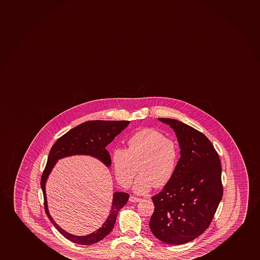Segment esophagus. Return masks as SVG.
Returning <instances> with one entry per match:
<instances>
[{
    "label": "esophagus",
    "mask_w": 260,
    "mask_h": 260,
    "mask_svg": "<svg viewBox=\"0 0 260 260\" xmlns=\"http://www.w3.org/2000/svg\"><path fill=\"white\" fill-rule=\"evenodd\" d=\"M129 200H130V202H132V203H137V202H140L141 200L139 199V198L135 197V196H131V197L129 198Z\"/></svg>",
    "instance_id": "34e87169"
}]
</instances>
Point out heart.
Wrapping results in <instances>:
<instances>
[{
  "label": "heart",
  "mask_w": 260,
  "mask_h": 260,
  "mask_svg": "<svg viewBox=\"0 0 260 260\" xmlns=\"http://www.w3.org/2000/svg\"><path fill=\"white\" fill-rule=\"evenodd\" d=\"M128 148L115 147L111 153V163L117 181L128 186L139 163L140 175L134 191L145 194L155 185L163 187L170 181L179 162V146L157 129H141L127 140Z\"/></svg>",
  "instance_id": "heart-1"
}]
</instances>
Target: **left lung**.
Here are the masks:
<instances>
[{
    "label": "left lung",
    "mask_w": 260,
    "mask_h": 260,
    "mask_svg": "<svg viewBox=\"0 0 260 260\" xmlns=\"http://www.w3.org/2000/svg\"><path fill=\"white\" fill-rule=\"evenodd\" d=\"M173 129L180 148L176 171L159 193L152 198V234L169 245H182L209 226L223 196L220 160L212 142L177 119L158 118Z\"/></svg>",
    "instance_id": "8db88e82"
}]
</instances>
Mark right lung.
Returning a JSON list of instances; mask_svg holds the SVG:
<instances>
[{
  "label": "right lung",
  "mask_w": 260,
  "mask_h": 260,
  "mask_svg": "<svg viewBox=\"0 0 260 260\" xmlns=\"http://www.w3.org/2000/svg\"><path fill=\"white\" fill-rule=\"evenodd\" d=\"M127 120H91L77 125L62 135L52 146L45 170L42 173L41 179L45 212L48 218L60 234L70 241L78 245H90L101 241L113 230L117 215L119 210L125 206L128 200L129 194L124 191H115L113 195L112 206L108 217L102 227L98 230L86 236H75L60 228L59 224L51 217L48 207V200L46 194V182L57 161L60 158L75 155H87L97 158L107 167L111 166V157L106 147L114 141L129 125Z\"/></svg>",
  "instance_id": "obj_1"
}]
</instances>
